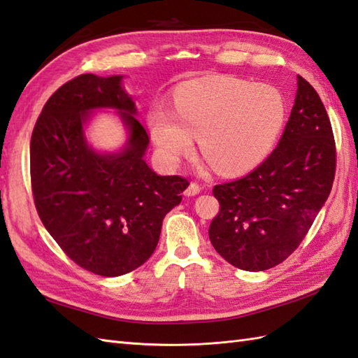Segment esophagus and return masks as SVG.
<instances>
[{"label": "esophagus", "instance_id": "34e87169", "mask_svg": "<svg viewBox=\"0 0 358 358\" xmlns=\"http://www.w3.org/2000/svg\"><path fill=\"white\" fill-rule=\"evenodd\" d=\"M200 191H201L200 185H196V183H191V185H189V186L186 187L185 195H186V196H195L196 194H200Z\"/></svg>", "mask_w": 358, "mask_h": 358}]
</instances>
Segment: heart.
I'll list each match as a JSON object with an SVG mask.
<instances>
[{"label":"heart","instance_id":"obj_1","mask_svg":"<svg viewBox=\"0 0 358 358\" xmlns=\"http://www.w3.org/2000/svg\"><path fill=\"white\" fill-rule=\"evenodd\" d=\"M177 115L163 108L149 113L157 148L171 163L191 152L199 138L203 157L224 175L254 169L283 132L287 101L275 86L232 77H208L175 92Z\"/></svg>","mask_w":358,"mask_h":358}]
</instances>
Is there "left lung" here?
Here are the masks:
<instances>
[{
	"label": "left lung",
	"instance_id": "1",
	"mask_svg": "<svg viewBox=\"0 0 358 358\" xmlns=\"http://www.w3.org/2000/svg\"><path fill=\"white\" fill-rule=\"evenodd\" d=\"M283 136L246 177L212 189L220 203L209 226L212 246L227 263L258 272L300 246L331 194L337 152L320 96L300 77Z\"/></svg>",
	"mask_w": 358,
	"mask_h": 358
}]
</instances>
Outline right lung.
Here are the masks:
<instances>
[{
  "instance_id": "right-lung-1",
  "label": "right lung",
  "mask_w": 358,
  "mask_h": 358,
  "mask_svg": "<svg viewBox=\"0 0 358 358\" xmlns=\"http://www.w3.org/2000/svg\"><path fill=\"white\" fill-rule=\"evenodd\" d=\"M120 75L83 73L45 101L30 140V183L38 215L52 238L80 268L118 277L140 268L158 245L163 218L181 201L189 181L159 177L144 162L149 135ZM115 107L129 126L117 156L89 150L85 113Z\"/></svg>"
}]
</instances>
